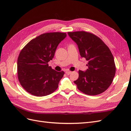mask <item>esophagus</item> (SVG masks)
<instances>
[{
    "label": "esophagus",
    "instance_id": "obj_1",
    "mask_svg": "<svg viewBox=\"0 0 131 131\" xmlns=\"http://www.w3.org/2000/svg\"><path fill=\"white\" fill-rule=\"evenodd\" d=\"M66 73L67 74V75H69L71 73H72V72H70V71H67V72H66Z\"/></svg>",
    "mask_w": 131,
    "mask_h": 131
}]
</instances>
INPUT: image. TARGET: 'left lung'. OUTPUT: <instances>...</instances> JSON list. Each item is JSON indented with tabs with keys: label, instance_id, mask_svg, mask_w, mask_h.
<instances>
[{
	"label": "left lung",
	"instance_id": "left-lung-1",
	"mask_svg": "<svg viewBox=\"0 0 131 131\" xmlns=\"http://www.w3.org/2000/svg\"><path fill=\"white\" fill-rule=\"evenodd\" d=\"M76 42L80 56L88 63L85 72L79 70V78L74 83L81 92L90 96L102 93L113 81L116 67L109 47L93 34L84 31L68 32Z\"/></svg>",
	"mask_w": 131,
	"mask_h": 131
}]
</instances>
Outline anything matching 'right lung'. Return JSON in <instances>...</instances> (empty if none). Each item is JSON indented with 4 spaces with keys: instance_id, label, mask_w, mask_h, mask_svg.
Returning a JSON list of instances; mask_svg holds the SVG:
<instances>
[{
    "instance_id": "obj_1",
    "label": "right lung",
    "mask_w": 131,
    "mask_h": 131,
    "mask_svg": "<svg viewBox=\"0 0 131 131\" xmlns=\"http://www.w3.org/2000/svg\"><path fill=\"white\" fill-rule=\"evenodd\" d=\"M65 33H47L32 39L23 47L17 59L19 83L27 92L38 97L53 93L58 87L64 72H57L49 66Z\"/></svg>"
}]
</instances>
